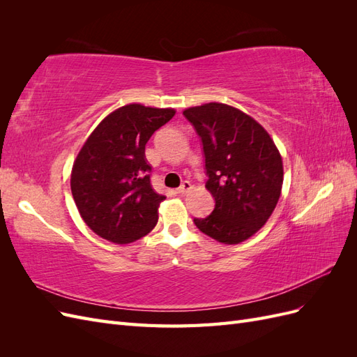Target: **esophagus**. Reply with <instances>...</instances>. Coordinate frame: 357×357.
<instances>
[{
    "label": "esophagus",
    "instance_id": "obj_1",
    "mask_svg": "<svg viewBox=\"0 0 357 357\" xmlns=\"http://www.w3.org/2000/svg\"><path fill=\"white\" fill-rule=\"evenodd\" d=\"M190 189H192L190 181H183V183H181V186L177 189V192H178V193H181V195H185V193H188Z\"/></svg>",
    "mask_w": 357,
    "mask_h": 357
}]
</instances>
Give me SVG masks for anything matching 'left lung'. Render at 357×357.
<instances>
[{"label": "left lung", "instance_id": "1", "mask_svg": "<svg viewBox=\"0 0 357 357\" xmlns=\"http://www.w3.org/2000/svg\"><path fill=\"white\" fill-rule=\"evenodd\" d=\"M201 138L207 183L215 205L197 228L223 244L256 234L273 214L283 186V160L253 117L208 102L183 112Z\"/></svg>", "mask_w": 357, "mask_h": 357}]
</instances>
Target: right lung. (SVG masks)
I'll list each match as a JSON object with an SVG mask.
<instances>
[{
    "label": "right lung",
    "mask_w": 357,
    "mask_h": 357,
    "mask_svg": "<svg viewBox=\"0 0 357 357\" xmlns=\"http://www.w3.org/2000/svg\"><path fill=\"white\" fill-rule=\"evenodd\" d=\"M176 112L128 104L114 110L86 139L71 171V193L84 223L101 238L128 244L158 223L165 199L150 185L146 143Z\"/></svg>",
    "instance_id": "obj_1"
}]
</instances>
